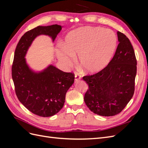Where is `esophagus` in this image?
<instances>
[{
	"label": "esophagus",
	"mask_w": 148,
	"mask_h": 148,
	"mask_svg": "<svg viewBox=\"0 0 148 148\" xmlns=\"http://www.w3.org/2000/svg\"><path fill=\"white\" fill-rule=\"evenodd\" d=\"M80 78H81V75H80L79 73H76L75 74V80L76 82L78 81V80L80 79Z\"/></svg>",
	"instance_id": "obj_1"
}]
</instances>
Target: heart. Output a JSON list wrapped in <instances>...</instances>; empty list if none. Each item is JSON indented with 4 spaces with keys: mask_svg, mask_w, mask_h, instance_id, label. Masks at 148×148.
I'll return each mask as SVG.
<instances>
[{
    "mask_svg": "<svg viewBox=\"0 0 148 148\" xmlns=\"http://www.w3.org/2000/svg\"><path fill=\"white\" fill-rule=\"evenodd\" d=\"M57 57L65 67L73 64L78 55L79 65L89 73H97L108 65L117 47V39L110 29L84 27L71 31L66 36Z\"/></svg>",
    "mask_w": 148,
    "mask_h": 148,
    "instance_id": "b5f03b06",
    "label": "heart"
}]
</instances>
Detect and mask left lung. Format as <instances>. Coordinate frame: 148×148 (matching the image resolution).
Listing matches in <instances>:
<instances>
[{"mask_svg":"<svg viewBox=\"0 0 148 148\" xmlns=\"http://www.w3.org/2000/svg\"><path fill=\"white\" fill-rule=\"evenodd\" d=\"M119 44L112 59L99 72L83 77L88 84L85 104L92 112L109 117L119 114L135 91L137 62L129 39L117 31Z\"/></svg>","mask_w":148,"mask_h":148,"instance_id":"obj_1","label":"left lung"}]
</instances>
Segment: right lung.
I'll return each instance as SVG.
<instances>
[{
    "label": "right lung",
    "mask_w": 148,
    "mask_h": 148,
    "mask_svg": "<svg viewBox=\"0 0 148 148\" xmlns=\"http://www.w3.org/2000/svg\"><path fill=\"white\" fill-rule=\"evenodd\" d=\"M62 28L58 25L37 26L22 36L15 51L12 76L16 96L26 109L40 117H51L62 109L66 93L74 83L75 75L52 65L35 72L26 63L25 56L37 36L47 35L53 41Z\"/></svg>",
    "instance_id": "add662e5"
}]
</instances>
